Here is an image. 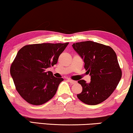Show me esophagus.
Returning a JSON list of instances; mask_svg holds the SVG:
<instances>
[{
    "mask_svg": "<svg viewBox=\"0 0 133 133\" xmlns=\"http://www.w3.org/2000/svg\"><path fill=\"white\" fill-rule=\"evenodd\" d=\"M68 81L70 82V83H71V84H74V83H76V81H73V80H71V79H68Z\"/></svg>",
    "mask_w": 133,
    "mask_h": 133,
    "instance_id": "esophagus-1",
    "label": "esophagus"
}]
</instances>
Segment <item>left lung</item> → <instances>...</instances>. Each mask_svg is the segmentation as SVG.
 <instances>
[{"instance_id": "left-lung-1", "label": "left lung", "mask_w": 133, "mask_h": 133, "mask_svg": "<svg viewBox=\"0 0 133 133\" xmlns=\"http://www.w3.org/2000/svg\"><path fill=\"white\" fill-rule=\"evenodd\" d=\"M72 48L83 60L84 68L91 76V82L78 81L82 91L77 96L87 105L101 103L110 97L122 77L117 56L110 46L92 41L72 44Z\"/></svg>"}]
</instances>
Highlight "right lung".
I'll return each mask as SVG.
<instances>
[{
    "instance_id": "obj_1",
    "label": "right lung",
    "mask_w": 133,
    "mask_h": 133,
    "mask_svg": "<svg viewBox=\"0 0 133 133\" xmlns=\"http://www.w3.org/2000/svg\"><path fill=\"white\" fill-rule=\"evenodd\" d=\"M68 43L28 45L18 51L11 66L10 74L16 90L27 102L42 105L55 95L63 79L55 77L47 69L57 63Z\"/></svg>"
}]
</instances>
